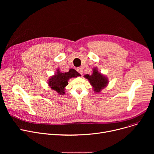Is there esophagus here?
<instances>
[{"instance_id": "1", "label": "esophagus", "mask_w": 154, "mask_h": 154, "mask_svg": "<svg viewBox=\"0 0 154 154\" xmlns=\"http://www.w3.org/2000/svg\"><path fill=\"white\" fill-rule=\"evenodd\" d=\"M77 71L79 73V74L80 75H82L83 74V70H82V69L80 68V67H79L77 69Z\"/></svg>"}]
</instances>
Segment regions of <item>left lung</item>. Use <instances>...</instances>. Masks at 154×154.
Wrapping results in <instances>:
<instances>
[{
    "mask_svg": "<svg viewBox=\"0 0 154 154\" xmlns=\"http://www.w3.org/2000/svg\"><path fill=\"white\" fill-rule=\"evenodd\" d=\"M84 77L90 82L95 92H100L108 84L107 78L100 74V72H99L96 68L93 69V73L91 75L87 74Z\"/></svg>",
    "mask_w": 154,
    "mask_h": 154,
    "instance_id": "1",
    "label": "left lung"
}]
</instances>
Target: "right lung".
Instances as JSON below:
<instances>
[{
    "label": "right lung",
    "mask_w": 154,
    "mask_h": 154,
    "mask_svg": "<svg viewBox=\"0 0 154 154\" xmlns=\"http://www.w3.org/2000/svg\"><path fill=\"white\" fill-rule=\"evenodd\" d=\"M78 76H80V74L73 69H70L68 72L65 73L60 72L58 69L56 74L48 80V84L52 90L57 92L60 95H63L65 94V87L68 85L69 79Z\"/></svg>",
    "instance_id": "1"
}]
</instances>
